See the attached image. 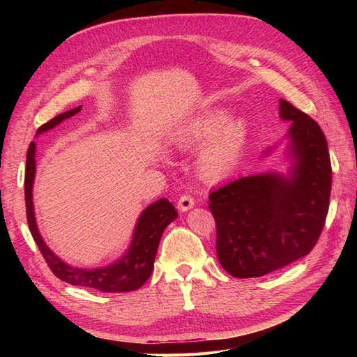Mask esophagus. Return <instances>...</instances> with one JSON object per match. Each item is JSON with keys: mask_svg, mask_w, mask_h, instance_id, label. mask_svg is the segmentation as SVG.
Instances as JSON below:
<instances>
[{"mask_svg": "<svg viewBox=\"0 0 357 357\" xmlns=\"http://www.w3.org/2000/svg\"><path fill=\"white\" fill-rule=\"evenodd\" d=\"M193 205H195V199H193L190 195H181L177 202V208L180 211H188L193 207Z\"/></svg>", "mask_w": 357, "mask_h": 357, "instance_id": "1", "label": "esophagus"}]
</instances>
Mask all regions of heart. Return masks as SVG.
Listing matches in <instances>:
<instances>
[{
	"instance_id": "heart-1",
	"label": "heart",
	"mask_w": 357,
	"mask_h": 357,
	"mask_svg": "<svg viewBox=\"0 0 357 357\" xmlns=\"http://www.w3.org/2000/svg\"><path fill=\"white\" fill-rule=\"evenodd\" d=\"M225 110H211L190 119L178 128L180 147H195L207 142L199 153L198 171L207 180H219L234 168L247 143L248 125L243 117L228 121Z\"/></svg>"
}]
</instances>
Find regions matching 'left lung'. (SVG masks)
I'll list each match as a JSON object with an SVG mask.
<instances>
[{
	"mask_svg": "<svg viewBox=\"0 0 357 357\" xmlns=\"http://www.w3.org/2000/svg\"><path fill=\"white\" fill-rule=\"evenodd\" d=\"M280 117L290 121L289 176L240 177L210 193L215 252L225 271L236 278L262 277L304 257L325 226L332 186L325 134L314 119L284 100Z\"/></svg>",
	"mask_w": 357,
	"mask_h": 357,
	"instance_id": "8db88e82",
	"label": "left lung"
}]
</instances>
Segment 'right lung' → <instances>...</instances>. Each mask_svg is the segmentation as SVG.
<instances>
[{"label": "right lung", "mask_w": 357, "mask_h": 357, "mask_svg": "<svg viewBox=\"0 0 357 357\" xmlns=\"http://www.w3.org/2000/svg\"><path fill=\"white\" fill-rule=\"evenodd\" d=\"M82 110V105L73 110L61 113L53 117L47 123L38 128L37 134H41L49 129L55 128L66 119L77 114ZM36 177V143L32 142L26 153V169H25V204H26V219L32 238L37 243L40 252L47 262L52 273L62 282L73 286L89 287L107 294H117V291H132L142 287L153 271L155 257L160 236L164 234L167 226L176 220L177 211L167 198H162L142 213L135 225L131 245L126 253L117 259L116 262L102 268H75L66 264L46 245L43 236L40 235L38 226L36 222L34 202H32V186H34Z\"/></svg>", "instance_id": "1"}]
</instances>
